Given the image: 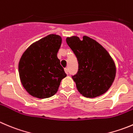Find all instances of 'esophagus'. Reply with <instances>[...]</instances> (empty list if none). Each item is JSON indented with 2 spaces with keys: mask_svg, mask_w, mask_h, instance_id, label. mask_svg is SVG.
Wrapping results in <instances>:
<instances>
[{
  "mask_svg": "<svg viewBox=\"0 0 133 133\" xmlns=\"http://www.w3.org/2000/svg\"><path fill=\"white\" fill-rule=\"evenodd\" d=\"M64 71H65V73H66V74H68V68H64Z\"/></svg>",
  "mask_w": 133,
  "mask_h": 133,
  "instance_id": "34e87169",
  "label": "esophagus"
}]
</instances>
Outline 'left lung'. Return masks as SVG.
I'll return each mask as SVG.
<instances>
[{"instance_id": "obj_1", "label": "left lung", "mask_w": 133, "mask_h": 133, "mask_svg": "<svg viewBox=\"0 0 133 133\" xmlns=\"http://www.w3.org/2000/svg\"><path fill=\"white\" fill-rule=\"evenodd\" d=\"M66 42L76 55L78 70L73 76L78 92L87 98L106 93L116 77V68L107 51L97 42L84 36L68 37Z\"/></svg>"}]
</instances>
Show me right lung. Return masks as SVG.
Here are the masks:
<instances>
[{"label": "right lung", "instance_id": "obj_1", "mask_svg": "<svg viewBox=\"0 0 133 133\" xmlns=\"http://www.w3.org/2000/svg\"><path fill=\"white\" fill-rule=\"evenodd\" d=\"M61 43V36L49 34L30 45L22 55L19 62V78L32 96L39 99L52 96L67 76L57 57Z\"/></svg>", "mask_w": 133, "mask_h": 133}]
</instances>
